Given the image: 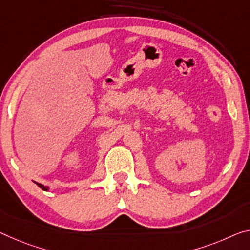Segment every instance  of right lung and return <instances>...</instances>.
I'll return each instance as SVG.
<instances>
[{"mask_svg": "<svg viewBox=\"0 0 250 250\" xmlns=\"http://www.w3.org/2000/svg\"><path fill=\"white\" fill-rule=\"evenodd\" d=\"M34 182H35V181H34ZM35 184H37V185L39 186V187L41 188L42 190H44V191H49V190H50V188L47 187V186H43L42 184H39V182H35Z\"/></svg>", "mask_w": 250, "mask_h": 250, "instance_id": "obj_1", "label": "right lung"}]
</instances>
